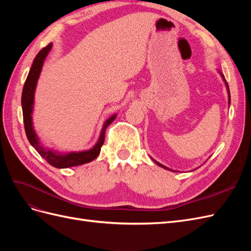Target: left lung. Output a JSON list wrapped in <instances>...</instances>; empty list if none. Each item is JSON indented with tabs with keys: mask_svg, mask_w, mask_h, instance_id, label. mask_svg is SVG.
<instances>
[{
	"mask_svg": "<svg viewBox=\"0 0 251 251\" xmlns=\"http://www.w3.org/2000/svg\"><path fill=\"white\" fill-rule=\"evenodd\" d=\"M222 75V74H221ZM222 77H223V79H224V81H225V85H226V88H227V92H228V103H230V93H229V88H228V83L226 82V80H225V78H224V76L222 75ZM155 161V160H154ZM159 166H161V168H163V169H166V170H169V171H172V170H170V169H168L166 168V166H164V165H162V164H160L159 162H157V161H155ZM174 172V171H173Z\"/></svg>",
	"mask_w": 251,
	"mask_h": 251,
	"instance_id": "obj_1",
	"label": "left lung"
}]
</instances>
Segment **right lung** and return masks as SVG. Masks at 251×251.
<instances>
[{
	"label": "right lung",
	"instance_id": "1",
	"mask_svg": "<svg viewBox=\"0 0 251 251\" xmlns=\"http://www.w3.org/2000/svg\"><path fill=\"white\" fill-rule=\"evenodd\" d=\"M52 48V43H50L48 46L43 48L39 53H37L33 64L30 69L28 76L26 78L24 88H23L22 92V109H23V119H24V126H25V132L27 135V138L30 144L37 151L45 160H46L50 165L54 166L57 169H67L71 168V166L81 165L92 160L100 155V149L104 141V135H105V128L108 127L109 125L113 123V120L116 118V115L111 116L105 123L103 124L102 130L95 146L89 150L83 151H72L69 154H58L56 151H53L49 149L44 148L40 144V140L37 135L35 134L33 126H32V110H33V100H34V91L36 87L37 79L40 77V74L42 71V67L44 64V60L48 55L49 51Z\"/></svg>",
	"mask_w": 251,
	"mask_h": 251
}]
</instances>
